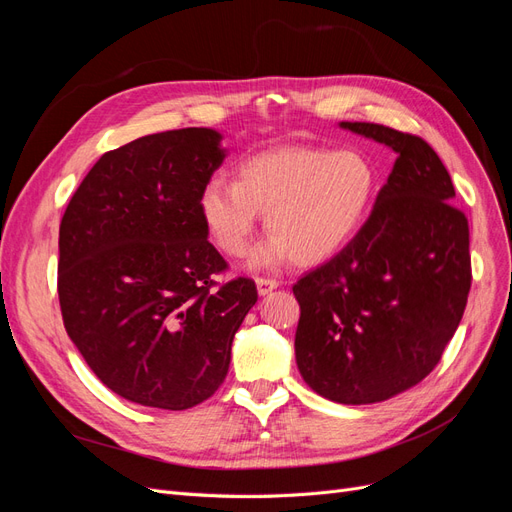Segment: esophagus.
<instances>
[{"label":"esophagus","instance_id":"obj_1","mask_svg":"<svg viewBox=\"0 0 512 512\" xmlns=\"http://www.w3.org/2000/svg\"><path fill=\"white\" fill-rule=\"evenodd\" d=\"M256 286H258V294H262V297H265V294L273 292L275 288H280L282 282L273 280V277H256Z\"/></svg>","mask_w":512,"mask_h":512}]
</instances>
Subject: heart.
Masks as SVG:
<instances>
[{
  "label": "heart",
  "instance_id": "b5f03b06",
  "mask_svg": "<svg viewBox=\"0 0 512 512\" xmlns=\"http://www.w3.org/2000/svg\"><path fill=\"white\" fill-rule=\"evenodd\" d=\"M378 192V170L361 149L284 145L237 164V181L211 177L200 213L215 245L228 256L250 250L260 213L271 239L252 265L294 258L314 265L346 247L365 224Z\"/></svg>",
  "mask_w": 512,
  "mask_h": 512
}]
</instances>
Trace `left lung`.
Wrapping results in <instances>:
<instances>
[{"label":"left lung","mask_w":512,"mask_h":512,"mask_svg":"<svg viewBox=\"0 0 512 512\" xmlns=\"http://www.w3.org/2000/svg\"><path fill=\"white\" fill-rule=\"evenodd\" d=\"M339 126L397 153L354 239L292 286L301 307L294 354L303 380L337 404H376L429 376L472 284L470 228L455 188L421 136L380 123Z\"/></svg>","instance_id":"obj_1"}]
</instances>
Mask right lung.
I'll use <instances>...</instances> for the list:
<instances>
[{
    "instance_id": "obj_1",
    "label": "right lung",
    "mask_w": 512,
    "mask_h": 512,
    "mask_svg": "<svg viewBox=\"0 0 512 512\" xmlns=\"http://www.w3.org/2000/svg\"><path fill=\"white\" fill-rule=\"evenodd\" d=\"M220 132L183 128L106 151L59 224L64 327L91 371L123 399L188 410L220 389L232 337L258 301L226 284L200 192L226 158Z\"/></svg>"
}]
</instances>
